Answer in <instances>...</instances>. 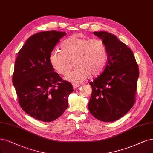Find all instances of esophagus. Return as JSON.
<instances>
[{
	"label": "esophagus",
	"mask_w": 153,
	"mask_h": 153,
	"mask_svg": "<svg viewBox=\"0 0 153 153\" xmlns=\"http://www.w3.org/2000/svg\"><path fill=\"white\" fill-rule=\"evenodd\" d=\"M80 85H81L80 84H77V83H74V84H72L74 89H76L78 87H79Z\"/></svg>",
	"instance_id": "1"
}]
</instances>
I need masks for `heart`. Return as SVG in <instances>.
Wrapping results in <instances>:
<instances>
[{"label": "heart", "instance_id": "1", "mask_svg": "<svg viewBox=\"0 0 153 153\" xmlns=\"http://www.w3.org/2000/svg\"><path fill=\"white\" fill-rule=\"evenodd\" d=\"M53 69L61 75H67L74 62L76 69L65 79L78 83L85 81L90 74L98 76L102 72L108 62V53L101 39L81 38L72 35L61 43V52L53 50L49 55Z\"/></svg>", "mask_w": 153, "mask_h": 153}]
</instances>
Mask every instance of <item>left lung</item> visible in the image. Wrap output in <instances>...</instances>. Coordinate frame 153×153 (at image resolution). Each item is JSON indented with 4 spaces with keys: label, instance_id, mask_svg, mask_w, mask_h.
<instances>
[{
    "label": "left lung",
    "instance_id": "obj_1",
    "mask_svg": "<svg viewBox=\"0 0 153 153\" xmlns=\"http://www.w3.org/2000/svg\"><path fill=\"white\" fill-rule=\"evenodd\" d=\"M93 33L104 42L108 62L102 74L89 82L92 94L88 109L98 120L114 122L135 103L139 67L131 49L115 35L106 31Z\"/></svg>",
    "mask_w": 153,
    "mask_h": 153
}]
</instances>
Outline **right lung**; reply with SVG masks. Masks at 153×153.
I'll list each match as a JSON object with an SVG mask.
<instances>
[{"instance_id": "add662e5", "label": "right lung", "mask_w": 153, "mask_h": 153, "mask_svg": "<svg viewBox=\"0 0 153 153\" xmlns=\"http://www.w3.org/2000/svg\"><path fill=\"white\" fill-rule=\"evenodd\" d=\"M66 33L47 31L28 38L15 61L13 83L22 110L37 120L52 122L67 108L72 84L54 72L49 55Z\"/></svg>"}]
</instances>
